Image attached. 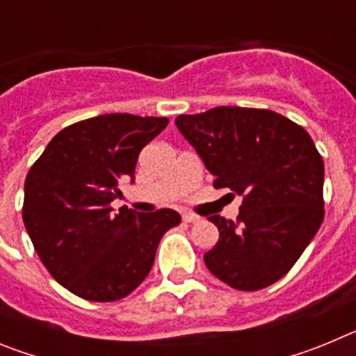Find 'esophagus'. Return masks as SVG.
<instances>
[{
  "instance_id": "obj_1",
  "label": "esophagus",
  "mask_w": 356,
  "mask_h": 356,
  "mask_svg": "<svg viewBox=\"0 0 356 356\" xmlns=\"http://www.w3.org/2000/svg\"><path fill=\"white\" fill-rule=\"evenodd\" d=\"M181 217H184L185 222H197L201 219L200 216H196V213H193V212H184L181 213Z\"/></svg>"
}]
</instances>
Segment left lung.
Segmentation results:
<instances>
[{
  "instance_id": "left-lung-1",
  "label": "left lung",
  "mask_w": 356,
  "mask_h": 356,
  "mask_svg": "<svg viewBox=\"0 0 356 356\" xmlns=\"http://www.w3.org/2000/svg\"><path fill=\"white\" fill-rule=\"evenodd\" d=\"M175 122L216 176L213 187L242 196L237 221L209 217L219 229L203 257L209 271L237 291L284 278L325 219V162L312 137L266 108L216 106Z\"/></svg>"
}]
</instances>
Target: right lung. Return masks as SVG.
Here are the masks:
<instances>
[{"label": "right lung", "mask_w": 356, "mask_h": 356, "mask_svg": "<svg viewBox=\"0 0 356 356\" xmlns=\"http://www.w3.org/2000/svg\"><path fill=\"white\" fill-rule=\"evenodd\" d=\"M168 118L105 114L64 128L24 181L23 221L49 275L78 298L121 300L149 275L160 238L181 221L160 209L140 213L112 201L134 181L139 153Z\"/></svg>", "instance_id": "add662e5"}]
</instances>
